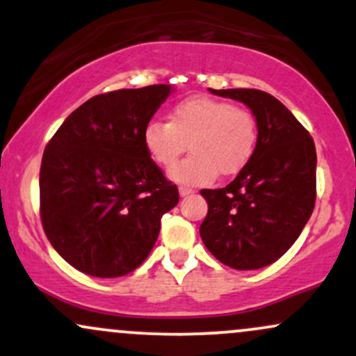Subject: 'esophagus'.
<instances>
[{"instance_id": "1", "label": "esophagus", "mask_w": 356, "mask_h": 356, "mask_svg": "<svg viewBox=\"0 0 356 356\" xmlns=\"http://www.w3.org/2000/svg\"><path fill=\"white\" fill-rule=\"evenodd\" d=\"M179 194H181L182 197H187V195L194 194V189H191V187H179Z\"/></svg>"}]
</instances>
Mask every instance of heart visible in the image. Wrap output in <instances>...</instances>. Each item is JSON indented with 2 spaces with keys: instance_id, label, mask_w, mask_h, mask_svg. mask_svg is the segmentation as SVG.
I'll return each mask as SVG.
<instances>
[{
  "instance_id": "obj_1",
  "label": "heart",
  "mask_w": 356,
  "mask_h": 356,
  "mask_svg": "<svg viewBox=\"0 0 356 356\" xmlns=\"http://www.w3.org/2000/svg\"><path fill=\"white\" fill-rule=\"evenodd\" d=\"M257 140L254 113L201 95L174 105L169 122L152 120L144 129L145 150L159 165H172L189 142V157L170 169V179L186 186L209 184L218 174H238L254 155Z\"/></svg>"
}]
</instances>
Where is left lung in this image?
I'll use <instances>...</instances> for the list:
<instances>
[{"mask_svg":"<svg viewBox=\"0 0 356 356\" xmlns=\"http://www.w3.org/2000/svg\"><path fill=\"white\" fill-rule=\"evenodd\" d=\"M211 90L254 113V155L222 189H202L209 211L201 238L232 269H259L293 246L314 209L316 149L308 130L280 100L254 88Z\"/></svg>","mask_w":356,"mask_h":356,"instance_id":"8db88e82","label":"left lung"}]
</instances>
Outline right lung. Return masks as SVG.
<instances>
[{"label":"right lung","mask_w":356,"mask_h":356,"mask_svg":"<svg viewBox=\"0 0 356 356\" xmlns=\"http://www.w3.org/2000/svg\"><path fill=\"white\" fill-rule=\"evenodd\" d=\"M170 85L124 88L80 105L48 142L40 214L55 251L85 275L125 276L152 251L177 186L147 154L144 129Z\"/></svg>","instance_id":"1"}]
</instances>
